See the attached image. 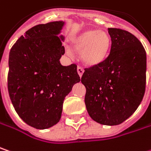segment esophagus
<instances>
[{"label":"esophagus","mask_w":151,"mask_h":151,"mask_svg":"<svg viewBox=\"0 0 151 151\" xmlns=\"http://www.w3.org/2000/svg\"><path fill=\"white\" fill-rule=\"evenodd\" d=\"M77 72H78V75L80 76V77H81V76H82V75H83L84 70H83L81 66H78V67H77Z\"/></svg>","instance_id":"1"}]
</instances>
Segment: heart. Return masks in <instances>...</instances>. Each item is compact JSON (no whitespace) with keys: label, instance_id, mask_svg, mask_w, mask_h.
Wrapping results in <instances>:
<instances>
[{"label":"heart","instance_id":"obj_1","mask_svg":"<svg viewBox=\"0 0 151 151\" xmlns=\"http://www.w3.org/2000/svg\"><path fill=\"white\" fill-rule=\"evenodd\" d=\"M73 47L81 52L83 63L94 67L103 64L109 56L111 48V39L104 32L97 29H88L73 40Z\"/></svg>","mask_w":151,"mask_h":151}]
</instances>
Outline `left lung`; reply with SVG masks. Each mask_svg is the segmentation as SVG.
<instances>
[{
	"label": "left lung",
	"instance_id": "obj_1",
	"mask_svg": "<svg viewBox=\"0 0 151 151\" xmlns=\"http://www.w3.org/2000/svg\"><path fill=\"white\" fill-rule=\"evenodd\" d=\"M111 48L100 65L85 68L81 82L89 116L103 125L122 123L138 109L146 85V52L130 32L108 29Z\"/></svg>",
	"mask_w": 151,
	"mask_h": 151
}]
</instances>
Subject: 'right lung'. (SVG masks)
Returning <instances> with one entry per match:
<instances>
[{
    "label": "right lung",
    "instance_id": "right-lung-1",
    "mask_svg": "<svg viewBox=\"0 0 151 151\" xmlns=\"http://www.w3.org/2000/svg\"><path fill=\"white\" fill-rule=\"evenodd\" d=\"M63 25L56 21L32 27L10 50L9 96L19 117L36 129L59 122L65 96L81 81L76 64L59 62L65 52L58 36Z\"/></svg>",
    "mask_w": 151,
    "mask_h": 151
}]
</instances>
